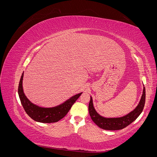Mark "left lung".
I'll return each mask as SVG.
<instances>
[{
  "label": "left lung",
  "mask_w": 157,
  "mask_h": 157,
  "mask_svg": "<svg viewBox=\"0 0 157 157\" xmlns=\"http://www.w3.org/2000/svg\"><path fill=\"white\" fill-rule=\"evenodd\" d=\"M145 101V88L144 86L139 103L134 110L128 113L127 115L121 117H104L96 111L93 104L92 98L90 96V101L88 105V111L92 120L97 126L103 130H118L126 127L134 122L140 116L143 111Z\"/></svg>",
  "instance_id": "1"
}]
</instances>
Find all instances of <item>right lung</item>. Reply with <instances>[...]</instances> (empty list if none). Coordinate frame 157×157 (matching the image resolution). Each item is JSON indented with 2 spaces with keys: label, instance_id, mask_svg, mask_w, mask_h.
Returning <instances> with one entry per match:
<instances>
[{
  "label": "right lung",
  "instance_id": "obj_1",
  "mask_svg": "<svg viewBox=\"0 0 157 157\" xmlns=\"http://www.w3.org/2000/svg\"><path fill=\"white\" fill-rule=\"evenodd\" d=\"M23 72L18 86V95L26 113L33 120L42 123L56 122L67 115L72 105L82 92L75 94L63 103L52 107H43L35 105L27 98L23 88Z\"/></svg>",
  "mask_w": 157,
  "mask_h": 157
}]
</instances>
